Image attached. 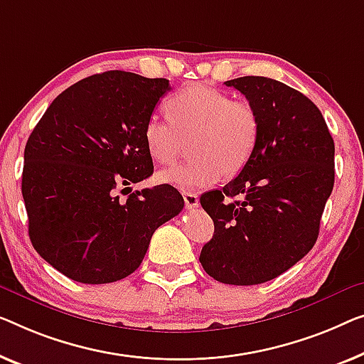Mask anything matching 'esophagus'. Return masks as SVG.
<instances>
[{
	"instance_id": "obj_1",
	"label": "esophagus",
	"mask_w": 364,
	"mask_h": 364,
	"mask_svg": "<svg viewBox=\"0 0 364 364\" xmlns=\"http://www.w3.org/2000/svg\"><path fill=\"white\" fill-rule=\"evenodd\" d=\"M183 199H184V205H186V209H189V210L198 208L199 205V198H198V194H194V193L184 191Z\"/></svg>"
}]
</instances>
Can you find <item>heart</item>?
<instances>
[{
	"mask_svg": "<svg viewBox=\"0 0 364 364\" xmlns=\"http://www.w3.org/2000/svg\"><path fill=\"white\" fill-rule=\"evenodd\" d=\"M165 109L168 119L151 116L144 129L151 159L161 165L173 164L188 139L193 156L160 171V183L199 189L213 184L220 173L235 176L252 159L259 137V116L250 101L193 85L168 97Z\"/></svg>",
	"mask_w": 364,
	"mask_h": 364,
	"instance_id": "b5f03b06",
	"label": "heart"
}]
</instances>
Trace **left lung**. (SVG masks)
Here are the masks:
<instances>
[{
  "mask_svg": "<svg viewBox=\"0 0 364 364\" xmlns=\"http://www.w3.org/2000/svg\"><path fill=\"white\" fill-rule=\"evenodd\" d=\"M259 116L252 159L200 205L214 235L199 262L224 284H262L311 252L335 181V144L318 107L299 91L267 77L225 81Z\"/></svg>",
  "mask_w": 364,
  "mask_h": 364,
  "instance_id": "left-lung-1",
  "label": "left lung"
}]
</instances>
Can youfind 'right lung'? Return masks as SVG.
I'll return each mask as SVG.
<instances>
[{
  "instance_id": "right-lung-1",
  "label": "right lung",
  "mask_w": 364,
  "mask_h": 364,
  "mask_svg": "<svg viewBox=\"0 0 364 364\" xmlns=\"http://www.w3.org/2000/svg\"><path fill=\"white\" fill-rule=\"evenodd\" d=\"M170 90L165 78L111 70L58 95L24 150L23 198L29 238L48 264L85 284H106L140 267L150 238L181 213L170 184L116 189L154 173L144 129ZM124 188V189H126Z\"/></svg>"
}]
</instances>
